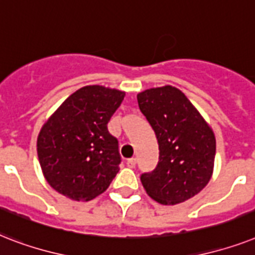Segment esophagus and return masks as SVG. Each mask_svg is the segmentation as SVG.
<instances>
[{
	"label": "esophagus",
	"instance_id": "obj_1",
	"mask_svg": "<svg viewBox=\"0 0 255 255\" xmlns=\"http://www.w3.org/2000/svg\"><path fill=\"white\" fill-rule=\"evenodd\" d=\"M126 164H128V167H130V168H134L135 164H137V159H135V158H130V159L126 160Z\"/></svg>",
	"mask_w": 255,
	"mask_h": 255
}]
</instances>
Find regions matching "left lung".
Here are the masks:
<instances>
[{
    "mask_svg": "<svg viewBox=\"0 0 255 255\" xmlns=\"http://www.w3.org/2000/svg\"><path fill=\"white\" fill-rule=\"evenodd\" d=\"M137 100L159 144L156 167L140 175L143 188L160 204L188 200L208 184L213 172L216 138L211 126L171 85L146 89Z\"/></svg>",
    "mask_w": 255,
    "mask_h": 255,
    "instance_id": "8db88e82",
    "label": "left lung"
}]
</instances>
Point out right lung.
<instances>
[{"label": "right lung", "instance_id": "add662e5", "mask_svg": "<svg viewBox=\"0 0 255 255\" xmlns=\"http://www.w3.org/2000/svg\"><path fill=\"white\" fill-rule=\"evenodd\" d=\"M125 92L87 85L68 97L40 129L38 158L47 183L76 201L107 191L120 171L118 140L108 122Z\"/></svg>", "mask_w": 255, "mask_h": 255}]
</instances>
